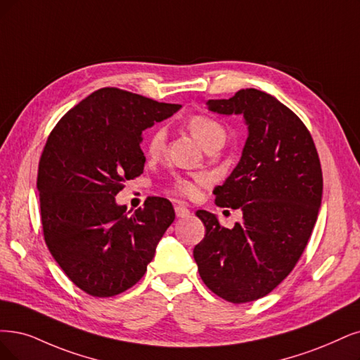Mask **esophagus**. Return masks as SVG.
<instances>
[{
  "label": "esophagus",
  "instance_id": "obj_1",
  "mask_svg": "<svg viewBox=\"0 0 360 360\" xmlns=\"http://www.w3.org/2000/svg\"><path fill=\"white\" fill-rule=\"evenodd\" d=\"M175 214L178 218H187L190 215V210L184 205H178V206H175Z\"/></svg>",
  "mask_w": 360,
  "mask_h": 360
}]
</instances>
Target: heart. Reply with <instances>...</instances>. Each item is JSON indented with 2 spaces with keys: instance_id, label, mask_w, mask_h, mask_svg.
Listing matches in <instances>:
<instances>
[{
  "instance_id": "1",
  "label": "heart",
  "mask_w": 360,
  "mask_h": 360,
  "mask_svg": "<svg viewBox=\"0 0 360 360\" xmlns=\"http://www.w3.org/2000/svg\"><path fill=\"white\" fill-rule=\"evenodd\" d=\"M188 129L193 133V136L203 145V148H207L212 143H224L225 141V129L207 115H194L190 118ZM166 146V130L157 129L151 133V136L146 143V151L151 157H158L163 153ZM207 184V178L205 175H197L193 179H176L173 184V191L184 197H195L198 188L202 185Z\"/></svg>"
}]
</instances>
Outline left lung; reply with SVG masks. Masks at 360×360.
<instances>
[{
    "label": "left lung",
    "instance_id": "1",
    "mask_svg": "<svg viewBox=\"0 0 360 360\" xmlns=\"http://www.w3.org/2000/svg\"><path fill=\"white\" fill-rule=\"evenodd\" d=\"M206 105L217 114L243 115L248 126L240 160L214 190L215 203L240 209L243 219L224 229L217 215L197 210L206 234L193 255L214 294L250 302L270 294L307 246L322 203L321 160L307 127L269 93L242 89Z\"/></svg>",
    "mask_w": 360,
    "mask_h": 360
}]
</instances>
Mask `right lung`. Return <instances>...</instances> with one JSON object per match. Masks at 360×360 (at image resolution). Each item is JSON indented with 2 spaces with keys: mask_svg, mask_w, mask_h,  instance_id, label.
<instances>
[{
  "mask_svg": "<svg viewBox=\"0 0 360 360\" xmlns=\"http://www.w3.org/2000/svg\"><path fill=\"white\" fill-rule=\"evenodd\" d=\"M179 108L105 87L50 133L37 179L44 240L65 274L91 297H114L138 283L175 219L163 197L130 214L115 195L143 172L142 131Z\"/></svg>",
  "mask_w": 360,
  "mask_h": 360,
  "instance_id": "right-lung-1",
  "label": "right lung"
}]
</instances>
